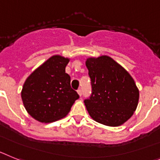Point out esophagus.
I'll return each instance as SVG.
<instances>
[{
	"mask_svg": "<svg viewBox=\"0 0 160 160\" xmlns=\"http://www.w3.org/2000/svg\"><path fill=\"white\" fill-rule=\"evenodd\" d=\"M77 92H78V94L80 96V97H81L82 94H83V91H82V89H78L77 90Z\"/></svg>",
	"mask_w": 160,
	"mask_h": 160,
	"instance_id": "1",
	"label": "esophagus"
}]
</instances>
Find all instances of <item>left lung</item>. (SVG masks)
Wrapping results in <instances>:
<instances>
[{
    "label": "left lung",
    "mask_w": 160,
    "mask_h": 160,
    "mask_svg": "<svg viewBox=\"0 0 160 160\" xmlns=\"http://www.w3.org/2000/svg\"><path fill=\"white\" fill-rule=\"evenodd\" d=\"M92 92L84 101L96 122L109 126L123 124L133 115L139 92L128 72L106 55L86 61Z\"/></svg>",
    "instance_id": "1"
}]
</instances>
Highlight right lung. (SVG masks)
I'll use <instances>...</instances> for the list:
<instances>
[{
  "instance_id": "1",
  "label": "right lung",
  "mask_w": 160,
  "mask_h": 160,
  "mask_svg": "<svg viewBox=\"0 0 160 160\" xmlns=\"http://www.w3.org/2000/svg\"><path fill=\"white\" fill-rule=\"evenodd\" d=\"M68 62V59L59 55L52 56L26 79L22 101L36 120L51 122L62 118L80 97L71 87V77L65 72Z\"/></svg>"
}]
</instances>
